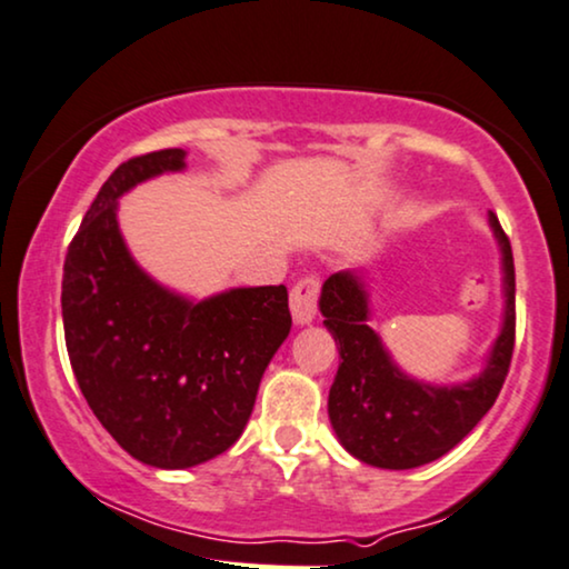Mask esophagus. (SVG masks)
I'll list each match as a JSON object with an SVG mask.
<instances>
[{"label":"esophagus","instance_id":"esophagus-1","mask_svg":"<svg viewBox=\"0 0 569 569\" xmlns=\"http://www.w3.org/2000/svg\"><path fill=\"white\" fill-rule=\"evenodd\" d=\"M318 291L320 283L315 278L299 280L291 289V315L297 326H309L315 320V312H318Z\"/></svg>","mask_w":569,"mask_h":569}]
</instances>
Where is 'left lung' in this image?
Segmentation results:
<instances>
[{
    "label": "left lung",
    "instance_id": "8db88e82",
    "mask_svg": "<svg viewBox=\"0 0 569 569\" xmlns=\"http://www.w3.org/2000/svg\"><path fill=\"white\" fill-rule=\"evenodd\" d=\"M501 254V328L478 376L459 383H428L401 370L372 330L365 272H333L320 291L322 326L333 336L341 365L328 393V417L338 443L359 462L412 470L436 462L483 420L505 386L515 349V262L499 218L488 212Z\"/></svg>",
    "mask_w": 569,
    "mask_h": 569
}]
</instances>
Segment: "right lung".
Returning <instances> with one entry per match:
<instances>
[{"instance_id":"1","label":"right lung","mask_w":569,"mask_h":569,"mask_svg":"<svg viewBox=\"0 0 569 569\" xmlns=\"http://www.w3.org/2000/svg\"><path fill=\"white\" fill-rule=\"evenodd\" d=\"M181 170L183 149L120 164L91 201L62 276L64 343L91 412L128 455L160 470L210 462L239 441L291 330L286 286L191 299L133 260L120 197Z\"/></svg>"}]
</instances>
